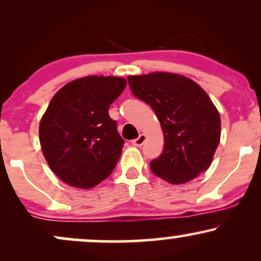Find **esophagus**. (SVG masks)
I'll return each instance as SVG.
<instances>
[{
	"label": "esophagus",
	"instance_id": "34e87169",
	"mask_svg": "<svg viewBox=\"0 0 261 261\" xmlns=\"http://www.w3.org/2000/svg\"><path fill=\"white\" fill-rule=\"evenodd\" d=\"M145 141H146V136H145V135L141 134L140 136L137 137V139H135L133 141V145L136 146V147H141V146H142L143 143H145Z\"/></svg>",
	"mask_w": 261,
	"mask_h": 261
}]
</instances>
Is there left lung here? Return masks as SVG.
I'll return each mask as SVG.
<instances>
[{
	"instance_id": "obj_1",
	"label": "left lung",
	"mask_w": 261,
	"mask_h": 261,
	"mask_svg": "<svg viewBox=\"0 0 261 261\" xmlns=\"http://www.w3.org/2000/svg\"><path fill=\"white\" fill-rule=\"evenodd\" d=\"M136 98L153 109L164 134L162 154L151 161L155 175L184 184L205 172L220 143L221 118L197 83L175 73L153 72L127 79Z\"/></svg>"
}]
</instances>
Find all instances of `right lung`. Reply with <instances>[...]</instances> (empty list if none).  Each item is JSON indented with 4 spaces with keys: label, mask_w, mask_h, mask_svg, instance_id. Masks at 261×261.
Instances as JSON below:
<instances>
[{
    "label": "right lung",
    "mask_w": 261,
    "mask_h": 261,
    "mask_svg": "<svg viewBox=\"0 0 261 261\" xmlns=\"http://www.w3.org/2000/svg\"><path fill=\"white\" fill-rule=\"evenodd\" d=\"M125 87L120 77L89 76L54 95L39 140L49 167L66 184L89 189L112 174L125 141L108 110Z\"/></svg>",
    "instance_id": "right-lung-1"
}]
</instances>
